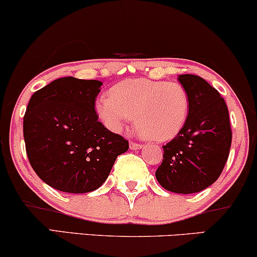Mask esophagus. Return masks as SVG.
Instances as JSON below:
<instances>
[{
	"instance_id": "esophagus-1",
	"label": "esophagus",
	"mask_w": 257,
	"mask_h": 257,
	"mask_svg": "<svg viewBox=\"0 0 257 257\" xmlns=\"http://www.w3.org/2000/svg\"><path fill=\"white\" fill-rule=\"evenodd\" d=\"M129 147H131V149H140L142 148V145L136 144V142H131V144H129Z\"/></svg>"
}]
</instances>
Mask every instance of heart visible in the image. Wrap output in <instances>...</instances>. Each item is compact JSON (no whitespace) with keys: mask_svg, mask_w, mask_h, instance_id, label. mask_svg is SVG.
Returning <instances> with one entry per match:
<instances>
[{"mask_svg":"<svg viewBox=\"0 0 257 257\" xmlns=\"http://www.w3.org/2000/svg\"><path fill=\"white\" fill-rule=\"evenodd\" d=\"M96 113L111 132H121L134 117L140 135L153 141H168L186 125L190 96L178 82L126 79L110 89V97L97 100Z\"/></svg>","mask_w":257,"mask_h":257,"instance_id":"b5f03b06","label":"heart"}]
</instances>
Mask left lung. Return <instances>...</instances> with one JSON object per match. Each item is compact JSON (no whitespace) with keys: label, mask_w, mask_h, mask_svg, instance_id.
<instances>
[{"label":"left lung","mask_w":257,"mask_h":257,"mask_svg":"<svg viewBox=\"0 0 257 257\" xmlns=\"http://www.w3.org/2000/svg\"><path fill=\"white\" fill-rule=\"evenodd\" d=\"M190 96L186 125L165 145L155 172L159 184L174 193H197L218 179L231 147V126L223 97L196 74L178 77Z\"/></svg>","instance_id":"8db88e82"}]
</instances>
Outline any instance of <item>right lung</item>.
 Wrapping results in <instances>:
<instances>
[{
    "instance_id": "1",
    "label": "right lung",
    "mask_w": 257,
    "mask_h": 257,
    "mask_svg": "<svg viewBox=\"0 0 257 257\" xmlns=\"http://www.w3.org/2000/svg\"><path fill=\"white\" fill-rule=\"evenodd\" d=\"M102 82L64 77L35 91L24 117L29 164L42 181L67 193L95 191L128 141L98 121Z\"/></svg>"
}]
</instances>
